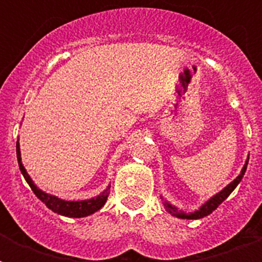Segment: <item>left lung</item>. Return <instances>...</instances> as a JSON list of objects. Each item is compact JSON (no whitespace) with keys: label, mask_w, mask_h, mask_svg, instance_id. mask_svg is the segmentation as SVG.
I'll return each instance as SVG.
<instances>
[{"label":"left lung","mask_w":262,"mask_h":262,"mask_svg":"<svg viewBox=\"0 0 262 262\" xmlns=\"http://www.w3.org/2000/svg\"><path fill=\"white\" fill-rule=\"evenodd\" d=\"M248 162L249 159L246 160V163H245L244 168H242V171H241V174L236 177L234 181H232L231 183H228L227 186L224 187L223 190L219 191L217 194H215L212 199H209L207 201V203L204 204L203 207L200 208L199 211L193 212V213H185V212L179 211L175 207H172L171 204L167 203V201H164V207H166V209H167L170 213H172L174 216H177V217H181V219H201V217H205V216L211 215L212 212L215 211L216 208L219 207L220 204L223 203L224 200L227 199L228 195L231 194L232 190L235 189L236 186H238V183L242 181V178H244L245 172H246V168H248Z\"/></svg>","instance_id":"1"}]
</instances>
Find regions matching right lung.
I'll use <instances>...</instances> for the list:
<instances>
[{
  "instance_id": "add662e5",
  "label": "right lung",
  "mask_w": 262,
  "mask_h": 262,
  "mask_svg": "<svg viewBox=\"0 0 262 262\" xmlns=\"http://www.w3.org/2000/svg\"><path fill=\"white\" fill-rule=\"evenodd\" d=\"M16 154H17L18 167H20V171H21L23 177L26 178L27 183L30 185V187L35 193V195H36L49 209H51V211L55 212V213H58V215L62 216H68V217H85V216L92 215V213H95L96 211H99L107 201V197L110 194V185H108L106 190L103 191V193H100L98 197H94V199L90 200H83V201H65V200L58 199V197H55V195L47 194V193L42 191L40 189H38L36 185L34 183V181L30 178V175L27 174L26 168H24V166H23L21 163L18 141L16 143Z\"/></svg>"
}]
</instances>
